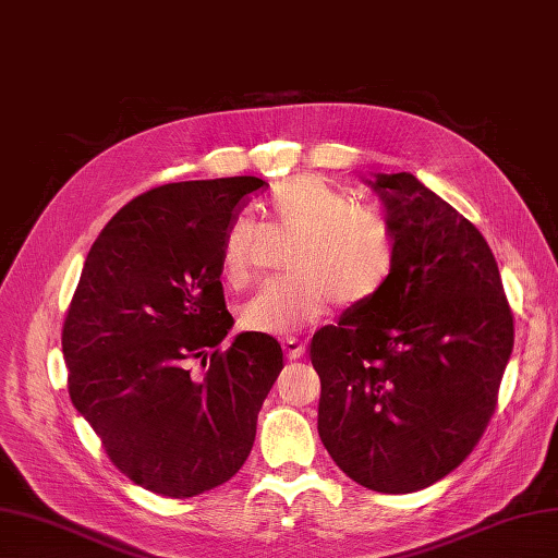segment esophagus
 Returning a JSON list of instances; mask_svg holds the SVG:
<instances>
[{
  "label": "esophagus",
  "instance_id": "esophagus-1",
  "mask_svg": "<svg viewBox=\"0 0 558 558\" xmlns=\"http://www.w3.org/2000/svg\"><path fill=\"white\" fill-rule=\"evenodd\" d=\"M281 344H283V351H286V359H289V361H298V359H302V353H305V344L295 340V337H286Z\"/></svg>",
  "mask_w": 558,
  "mask_h": 558
}]
</instances>
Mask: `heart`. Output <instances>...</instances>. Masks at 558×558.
I'll list each match as a JSON object with an SVG mask.
<instances>
[{"label":"heart","instance_id":"heart-1","mask_svg":"<svg viewBox=\"0 0 558 558\" xmlns=\"http://www.w3.org/2000/svg\"><path fill=\"white\" fill-rule=\"evenodd\" d=\"M275 221L300 234L291 281L267 283L242 307V324L265 335H293L324 318L335 302L361 307L377 298L396 267L398 244L388 218L351 205L335 185L312 174L277 183L269 195ZM256 223L240 214L228 223L218 265L228 283L251 277Z\"/></svg>","mask_w":558,"mask_h":558}]
</instances>
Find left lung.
Masks as SVG:
<instances>
[{"mask_svg":"<svg viewBox=\"0 0 558 558\" xmlns=\"http://www.w3.org/2000/svg\"><path fill=\"white\" fill-rule=\"evenodd\" d=\"M365 183L398 256L377 298L312 337L318 437L353 482L412 494L480 442L514 324L494 253L468 218L410 172Z\"/></svg>","mask_w":558,"mask_h":558,"instance_id":"left-lung-1","label":"left lung"}]
</instances>
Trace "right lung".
Segmentation results:
<instances>
[{
  "instance_id": "obj_1",
  "label": "right lung",
  "mask_w": 558,
  "mask_h": 558,
  "mask_svg": "<svg viewBox=\"0 0 558 558\" xmlns=\"http://www.w3.org/2000/svg\"><path fill=\"white\" fill-rule=\"evenodd\" d=\"M263 185L181 181L134 197L90 246L66 310L76 412L123 475L167 498L205 494L244 465L283 367L265 332H240L221 351L234 320L218 248L242 197Z\"/></svg>"
}]
</instances>
